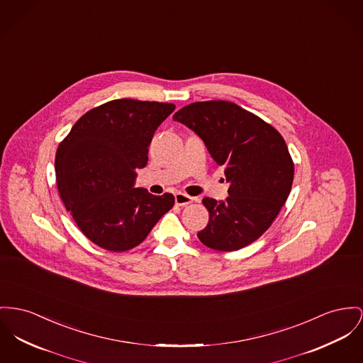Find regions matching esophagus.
<instances>
[{
  "label": "esophagus",
  "instance_id": "34e87169",
  "mask_svg": "<svg viewBox=\"0 0 363 363\" xmlns=\"http://www.w3.org/2000/svg\"><path fill=\"white\" fill-rule=\"evenodd\" d=\"M174 201H176V205L179 206H186L189 203H191L194 201L193 196L187 195V194L177 193L174 195Z\"/></svg>",
  "mask_w": 363,
  "mask_h": 363
}]
</instances>
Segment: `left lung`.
Here are the masks:
<instances>
[{"label":"left lung","mask_w":363,"mask_h":363,"mask_svg":"<svg viewBox=\"0 0 363 363\" xmlns=\"http://www.w3.org/2000/svg\"><path fill=\"white\" fill-rule=\"evenodd\" d=\"M173 120L203 140L230 183L228 196L203 198L208 225L196 235L205 246L233 252L260 238L289 196L294 164L281 133L233 101H195Z\"/></svg>","instance_id":"8db88e82"}]
</instances>
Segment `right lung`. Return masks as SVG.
<instances>
[{
  "instance_id": "obj_1",
  "label": "right lung",
  "mask_w": 363,
  "mask_h": 363,
  "mask_svg": "<svg viewBox=\"0 0 363 363\" xmlns=\"http://www.w3.org/2000/svg\"><path fill=\"white\" fill-rule=\"evenodd\" d=\"M172 103L117 99L85 113L60 142L55 157L60 198L89 241L125 252L145 241L174 205L169 193L135 189L136 170L148 161L157 128Z\"/></svg>"
}]
</instances>
